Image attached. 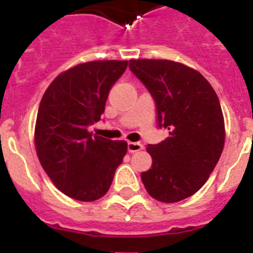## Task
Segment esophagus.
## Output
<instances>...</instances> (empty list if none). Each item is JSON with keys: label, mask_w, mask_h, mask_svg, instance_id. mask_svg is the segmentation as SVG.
Returning <instances> with one entry per match:
<instances>
[{"label": "esophagus", "mask_w": 253, "mask_h": 253, "mask_svg": "<svg viewBox=\"0 0 253 253\" xmlns=\"http://www.w3.org/2000/svg\"><path fill=\"white\" fill-rule=\"evenodd\" d=\"M143 150V146L138 142H128L127 143V151L134 154V152H138V151Z\"/></svg>", "instance_id": "34e87169"}]
</instances>
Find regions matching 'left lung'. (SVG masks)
Instances as JSON below:
<instances>
[{"label":"left lung","mask_w":253,"mask_h":253,"mask_svg":"<svg viewBox=\"0 0 253 253\" xmlns=\"http://www.w3.org/2000/svg\"><path fill=\"white\" fill-rule=\"evenodd\" d=\"M131 72L150 91L158 126L169 136L148 144L152 167L142 173L152 198L172 204L198 192L219 160L224 121L215 90L200 72L170 60L128 61Z\"/></svg>","instance_id":"8db88e82"}]
</instances>
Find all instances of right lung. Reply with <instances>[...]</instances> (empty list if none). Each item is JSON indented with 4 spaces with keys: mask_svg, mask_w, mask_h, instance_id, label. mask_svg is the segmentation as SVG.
<instances>
[{
    "mask_svg": "<svg viewBox=\"0 0 253 253\" xmlns=\"http://www.w3.org/2000/svg\"><path fill=\"white\" fill-rule=\"evenodd\" d=\"M126 68L125 60L83 63L59 75L43 94L35 125L38 158L55 186L73 200L105 196L126 155V142L89 132Z\"/></svg>",
    "mask_w": 253,
    "mask_h": 253,
    "instance_id": "right-lung-1",
    "label": "right lung"
}]
</instances>
